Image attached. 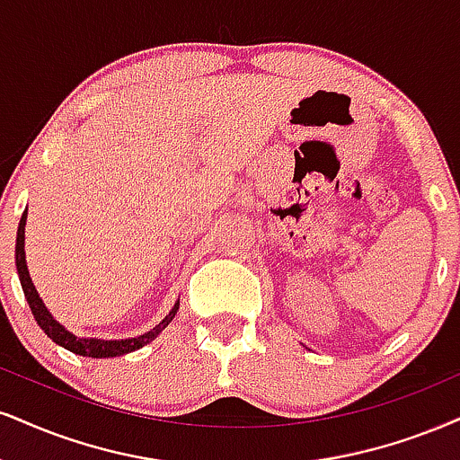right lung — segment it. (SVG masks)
I'll use <instances>...</instances> for the list:
<instances>
[{"instance_id":"1","label":"right lung","mask_w":460,"mask_h":460,"mask_svg":"<svg viewBox=\"0 0 460 460\" xmlns=\"http://www.w3.org/2000/svg\"><path fill=\"white\" fill-rule=\"evenodd\" d=\"M25 219H27V211L22 213L21 224H19V232H16V270H19V279L22 286V292H25L27 303H30V309L33 317H36L38 326L42 328L44 332L49 334L50 339L61 348L74 351L78 356H89V358H111V356H123L129 354V351L140 349L143 345H146L149 341L160 334L164 328H166L170 322H172L174 314H177L179 303L174 305L172 311L164 317V320L157 324L153 331L140 334L136 339H121V341H102V339H78L74 337L70 331H66L59 322L53 320V315L49 314L47 307H44L42 298L38 296L36 288H33L30 270H27V262H25Z\"/></svg>"}]
</instances>
